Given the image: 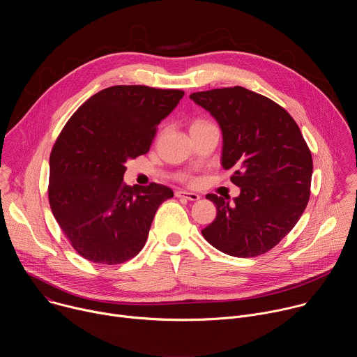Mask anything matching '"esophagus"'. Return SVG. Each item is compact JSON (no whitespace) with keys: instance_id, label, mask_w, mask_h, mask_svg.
<instances>
[{"instance_id":"1","label":"esophagus","mask_w":357,"mask_h":357,"mask_svg":"<svg viewBox=\"0 0 357 357\" xmlns=\"http://www.w3.org/2000/svg\"><path fill=\"white\" fill-rule=\"evenodd\" d=\"M175 195H176V197H185V199L192 200V202H195V200H199V199H200V195H199V193H195V192L176 190V192H175Z\"/></svg>"}]
</instances>
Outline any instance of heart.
Listing matches in <instances>:
<instances>
[{
  "instance_id": "1",
  "label": "heart",
  "mask_w": 357,
  "mask_h": 357,
  "mask_svg": "<svg viewBox=\"0 0 357 357\" xmlns=\"http://www.w3.org/2000/svg\"><path fill=\"white\" fill-rule=\"evenodd\" d=\"M209 124H212V123H209V121H206V120H197V121H195V123L190 126V128H193V127H202V126H209Z\"/></svg>"
}]
</instances>
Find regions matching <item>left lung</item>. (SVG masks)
Returning <instances> with one entry per match:
<instances>
[{
	"instance_id": "1",
	"label": "left lung",
	"mask_w": 357,
	"mask_h": 357,
	"mask_svg": "<svg viewBox=\"0 0 357 357\" xmlns=\"http://www.w3.org/2000/svg\"><path fill=\"white\" fill-rule=\"evenodd\" d=\"M223 132L222 165L240 188L233 203L215 193L216 219L202 230L213 247L234 257H256L296 225L311 196L312 155L289 113L241 86L192 93Z\"/></svg>"
}]
</instances>
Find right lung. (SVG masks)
<instances>
[{"label":"right lung","mask_w":357,"mask_h":357,"mask_svg":"<svg viewBox=\"0 0 357 357\" xmlns=\"http://www.w3.org/2000/svg\"><path fill=\"white\" fill-rule=\"evenodd\" d=\"M185 91L112 86L68 120L49 158L47 197L72 247L89 261L121 264L142 250L160 205L174 196L161 183L128 186L126 162L146 154L158 124Z\"/></svg>","instance_id":"add662e5"}]
</instances>
